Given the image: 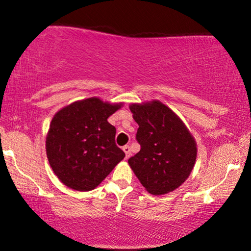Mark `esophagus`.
Returning <instances> with one entry per match:
<instances>
[{"label": "esophagus", "instance_id": "esophagus-1", "mask_svg": "<svg viewBox=\"0 0 251 251\" xmlns=\"http://www.w3.org/2000/svg\"><path fill=\"white\" fill-rule=\"evenodd\" d=\"M123 151H124V152L126 154V158H128V157L130 156V148L128 145H126L123 147Z\"/></svg>", "mask_w": 251, "mask_h": 251}]
</instances>
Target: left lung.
Returning a JSON list of instances; mask_svg holds the SVG:
<instances>
[{
    "label": "left lung",
    "mask_w": 251,
    "mask_h": 251,
    "mask_svg": "<svg viewBox=\"0 0 251 251\" xmlns=\"http://www.w3.org/2000/svg\"><path fill=\"white\" fill-rule=\"evenodd\" d=\"M138 124L141 151L128 164L148 193L155 196L177 189L189 177L197 158V144L179 116L161 101L129 105Z\"/></svg>",
    "instance_id": "1"
}]
</instances>
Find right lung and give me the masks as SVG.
Instances as JSON below:
<instances>
[{
    "label": "right lung",
    "mask_w": 251,
    "mask_h": 251,
    "mask_svg": "<svg viewBox=\"0 0 251 251\" xmlns=\"http://www.w3.org/2000/svg\"><path fill=\"white\" fill-rule=\"evenodd\" d=\"M124 103L99 97L76 100L55 114L46 135V156L56 177L73 190L90 192L124 159L107 118Z\"/></svg>",
    "instance_id": "add662e5"
}]
</instances>
